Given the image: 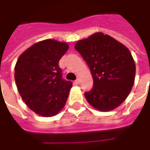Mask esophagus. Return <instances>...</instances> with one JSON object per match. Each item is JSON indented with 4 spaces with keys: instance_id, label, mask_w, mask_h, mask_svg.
Returning a JSON list of instances; mask_svg holds the SVG:
<instances>
[{
    "instance_id": "esophagus-1",
    "label": "esophagus",
    "mask_w": 150,
    "mask_h": 150,
    "mask_svg": "<svg viewBox=\"0 0 150 150\" xmlns=\"http://www.w3.org/2000/svg\"><path fill=\"white\" fill-rule=\"evenodd\" d=\"M81 83V80H80V78H78V79H76L75 81H74V83L75 84H79Z\"/></svg>"
}]
</instances>
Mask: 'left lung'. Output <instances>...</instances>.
<instances>
[{
  "instance_id": "obj_1",
  "label": "left lung",
  "mask_w": 150,
  "mask_h": 150,
  "mask_svg": "<svg viewBox=\"0 0 150 150\" xmlns=\"http://www.w3.org/2000/svg\"><path fill=\"white\" fill-rule=\"evenodd\" d=\"M74 47L89 67L93 79V88L84 93L88 103L102 112L119 106L134 83L135 63L129 50L102 32L78 41Z\"/></svg>"
}]
</instances>
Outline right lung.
<instances>
[{"label": "right lung", "mask_w": 150, "mask_h": 150, "mask_svg": "<svg viewBox=\"0 0 150 150\" xmlns=\"http://www.w3.org/2000/svg\"><path fill=\"white\" fill-rule=\"evenodd\" d=\"M68 50L66 42L44 40L21 55L15 67L18 92L29 108L43 117L60 112L72 83L62 78L59 60Z\"/></svg>", "instance_id": "obj_1"}]
</instances>
